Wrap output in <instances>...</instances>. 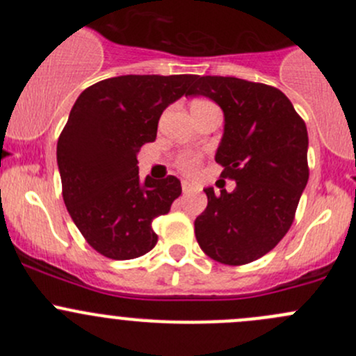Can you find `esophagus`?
I'll return each instance as SVG.
<instances>
[{
	"label": "esophagus",
	"mask_w": 356,
	"mask_h": 356,
	"mask_svg": "<svg viewBox=\"0 0 356 356\" xmlns=\"http://www.w3.org/2000/svg\"><path fill=\"white\" fill-rule=\"evenodd\" d=\"M182 191H184V193L195 191V186H193L191 182H188V181H182Z\"/></svg>",
	"instance_id": "esophagus-1"
}]
</instances>
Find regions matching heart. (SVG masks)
Returning a JSON list of instances; mask_svg holds the SVG:
<instances>
[{"label":"heart","instance_id":"b5f03b06","mask_svg":"<svg viewBox=\"0 0 356 356\" xmlns=\"http://www.w3.org/2000/svg\"><path fill=\"white\" fill-rule=\"evenodd\" d=\"M181 167H182V170L188 172V174H191V172H195V168H196V158L191 155L181 156Z\"/></svg>","mask_w":356,"mask_h":356}]
</instances>
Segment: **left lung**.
Returning a JSON list of instances; mask_svg holds the SVG:
<instances>
[{
	"instance_id": "left-lung-1",
	"label": "left lung",
	"mask_w": 356,
	"mask_h": 356,
	"mask_svg": "<svg viewBox=\"0 0 356 356\" xmlns=\"http://www.w3.org/2000/svg\"><path fill=\"white\" fill-rule=\"evenodd\" d=\"M189 96L224 111L215 161L232 193L204 188L208 204L195 220L198 245L215 261L245 265L275 248L289 231L308 182L307 125L288 96L238 77H196Z\"/></svg>"
}]
</instances>
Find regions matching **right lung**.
<instances>
[{"instance_id": "add662e5", "label": "right lung", "mask_w": 356, "mask_h": 356, "mask_svg": "<svg viewBox=\"0 0 356 356\" xmlns=\"http://www.w3.org/2000/svg\"><path fill=\"white\" fill-rule=\"evenodd\" d=\"M195 75H120L84 89L56 146L63 201L86 241L111 260L153 250L152 222L182 193L174 175L139 179L138 152Z\"/></svg>"}]
</instances>
